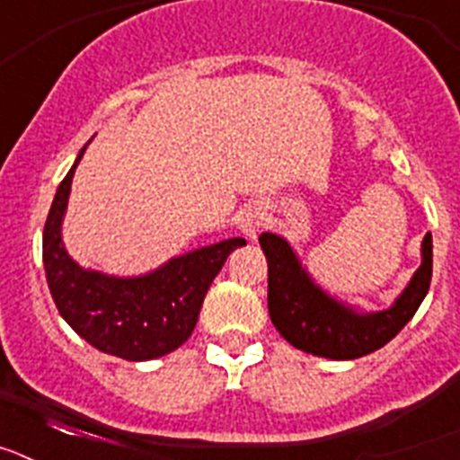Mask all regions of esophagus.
<instances>
[{
  "instance_id": "1",
  "label": "esophagus",
  "mask_w": 460,
  "mask_h": 460,
  "mask_svg": "<svg viewBox=\"0 0 460 460\" xmlns=\"http://www.w3.org/2000/svg\"><path fill=\"white\" fill-rule=\"evenodd\" d=\"M262 226H265V209L260 205H249L239 211V230L249 239L258 237Z\"/></svg>"
}]
</instances>
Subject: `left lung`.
<instances>
[{
    "label": "left lung",
    "instance_id": "8db88e82",
    "mask_svg": "<svg viewBox=\"0 0 460 460\" xmlns=\"http://www.w3.org/2000/svg\"><path fill=\"white\" fill-rule=\"evenodd\" d=\"M270 290L267 306L279 334L296 350L327 359H357L387 345L424 302L433 274V239L421 242V265L408 288L385 311L359 313L323 290L304 270L290 243L274 233L260 234Z\"/></svg>",
    "mask_w": 460,
    "mask_h": 460
}]
</instances>
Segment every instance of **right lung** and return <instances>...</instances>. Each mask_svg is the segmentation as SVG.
I'll return each instance as SVG.
<instances>
[{
    "label": "right lung",
    "mask_w": 460,
    "mask_h": 460,
    "mask_svg": "<svg viewBox=\"0 0 460 460\" xmlns=\"http://www.w3.org/2000/svg\"><path fill=\"white\" fill-rule=\"evenodd\" d=\"M87 145L57 189L43 227L48 288L62 318L96 350L126 361L156 359L177 350L193 334L211 280L227 255L246 242L242 237L223 239L128 279L83 270L64 249L62 221L73 172Z\"/></svg>",
    "instance_id": "obj_1"
}]
</instances>
